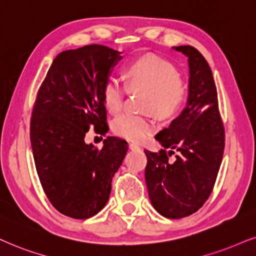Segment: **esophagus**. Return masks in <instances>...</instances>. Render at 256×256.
<instances>
[{"mask_svg": "<svg viewBox=\"0 0 256 256\" xmlns=\"http://www.w3.org/2000/svg\"><path fill=\"white\" fill-rule=\"evenodd\" d=\"M129 148H130L132 150H140V146H138V144H136L132 142V144H129Z\"/></svg>", "mask_w": 256, "mask_h": 256, "instance_id": "34e87169", "label": "esophagus"}]
</instances>
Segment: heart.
Listing matches in <instances>:
<instances>
[{"instance_id": "b5f03b06", "label": "heart", "mask_w": 256, "mask_h": 256, "mask_svg": "<svg viewBox=\"0 0 256 256\" xmlns=\"http://www.w3.org/2000/svg\"><path fill=\"white\" fill-rule=\"evenodd\" d=\"M127 85L118 78L109 77L102 89L103 102L112 112H118L124 104L128 86L130 90H146L148 96L144 109L160 118H171L184 106L188 100V85L174 66L156 56H144L128 65L126 70ZM156 129V122L148 115L123 112L114 120L112 130L127 140L141 141Z\"/></svg>"}]
</instances>
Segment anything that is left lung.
Wrapping results in <instances>:
<instances>
[{
	"instance_id": "left-lung-1",
	"label": "left lung",
	"mask_w": 256,
	"mask_h": 256,
	"mask_svg": "<svg viewBox=\"0 0 256 256\" xmlns=\"http://www.w3.org/2000/svg\"><path fill=\"white\" fill-rule=\"evenodd\" d=\"M172 48L188 58V102L168 128L156 135L168 152L144 150V179L154 209L166 218L176 220L192 215L209 198L222 162L224 128L208 62L192 46ZM173 150L177 156L171 162L168 156Z\"/></svg>"
}]
</instances>
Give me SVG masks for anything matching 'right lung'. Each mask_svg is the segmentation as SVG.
<instances>
[{
  "label": "right lung",
  "mask_w": 256,
  "mask_h": 256,
  "mask_svg": "<svg viewBox=\"0 0 256 256\" xmlns=\"http://www.w3.org/2000/svg\"><path fill=\"white\" fill-rule=\"evenodd\" d=\"M121 59V52L103 45L59 53L38 92L30 121L36 172L53 206L72 218H89L106 206L128 150L114 136L102 150L85 142L91 127L109 130L102 89Z\"/></svg>",
  "instance_id": "1"
}]
</instances>
